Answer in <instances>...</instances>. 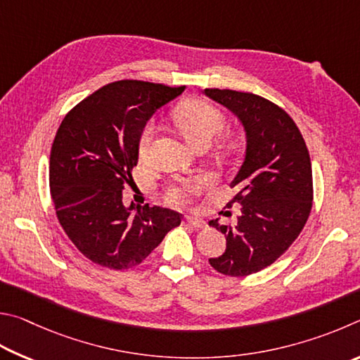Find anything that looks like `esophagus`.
Returning a JSON list of instances; mask_svg holds the SVG:
<instances>
[{
	"instance_id": "34e87169",
	"label": "esophagus",
	"mask_w": 360,
	"mask_h": 360,
	"mask_svg": "<svg viewBox=\"0 0 360 360\" xmlns=\"http://www.w3.org/2000/svg\"><path fill=\"white\" fill-rule=\"evenodd\" d=\"M185 224L191 226V228H194V229H204L205 228V223L202 221V219L193 218V217H186L185 218Z\"/></svg>"
}]
</instances>
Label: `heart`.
I'll use <instances>...</instances> for the list:
<instances>
[{"instance_id": "obj_1", "label": "heart", "mask_w": 360, "mask_h": 360, "mask_svg": "<svg viewBox=\"0 0 360 360\" xmlns=\"http://www.w3.org/2000/svg\"><path fill=\"white\" fill-rule=\"evenodd\" d=\"M174 123L188 142H191L196 147H205L213 137H215L224 126V115L221 110L217 109L202 99H185L175 107L172 112ZM155 137V124L153 122H147L139 134L137 150L139 156L142 160H147L150 155L151 142ZM218 148L223 155H232L236 150V142L231 137L223 136L218 141ZM200 185L205 184V180L199 181ZM194 185L190 181H176L170 185L167 190V198L174 204L186 205L190 204L194 196Z\"/></svg>"}]
</instances>
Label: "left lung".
Segmentation results:
<instances>
[{
  "mask_svg": "<svg viewBox=\"0 0 360 360\" xmlns=\"http://www.w3.org/2000/svg\"><path fill=\"white\" fill-rule=\"evenodd\" d=\"M204 93L234 112L247 132V155L231 184L237 194L228 204H240V217L234 226L210 221L228 242L210 266L238 278L274 264L304 229L313 205L311 161L297 124L272 101L219 88Z\"/></svg>",
  "mask_w": 360,
  "mask_h": 360,
  "instance_id": "left-lung-1",
  "label": "left lung"
}]
</instances>
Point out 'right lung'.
<instances>
[{
  "instance_id": "1",
  "label": "right lung",
  "mask_w": 360,
  "mask_h": 360,
  "mask_svg": "<svg viewBox=\"0 0 360 360\" xmlns=\"http://www.w3.org/2000/svg\"><path fill=\"white\" fill-rule=\"evenodd\" d=\"M185 86L117 80L63 118L50 151L49 185L56 218L86 259L112 270L141 264L181 215L162 207L123 205L137 166L139 134L156 109Z\"/></svg>"
}]
</instances>
